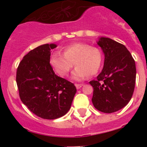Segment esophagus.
I'll use <instances>...</instances> for the list:
<instances>
[{"mask_svg":"<svg viewBox=\"0 0 147 147\" xmlns=\"http://www.w3.org/2000/svg\"><path fill=\"white\" fill-rule=\"evenodd\" d=\"M83 85H84V84H76V87L77 89H79V88L82 87Z\"/></svg>","mask_w":147,"mask_h":147,"instance_id":"1","label":"esophagus"}]
</instances>
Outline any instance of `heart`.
Listing matches in <instances>:
<instances>
[{
    "label": "heart",
    "instance_id": "b5f03b06",
    "mask_svg": "<svg viewBox=\"0 0 147 147\" xmlns=\"http://www.w3.org/2000/svg\"><path fill=\"white\" fill-rule=\"evenodd\" d=\"M102 60V52L99 48L91 47L87 43L77 42L65 47L63 54L59 52L53 53L49 63L61 77L68 76L75 63L76 69L72 77L76 80H81L87 76L96 75L101 66Z\"/></svg>",
    "mask_w": 147,
    "mask_h": 147
}]
</instances>
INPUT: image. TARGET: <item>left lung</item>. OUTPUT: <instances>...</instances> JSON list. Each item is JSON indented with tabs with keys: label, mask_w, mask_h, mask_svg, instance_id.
<instances>
[{
	"label": "left lung",
	"mask_w": 147,
	"mask_h": 147,
	"mask_svg": "<svg viewBox=\"0 0 147 147\" xmlns=\"http://www.w3.org/2000/svg\"><path fill=\"white\" fill-rule=\"evenodd\" d=\"M105 53L102 71L90 85L94 88L92 103L97 110L114 113L127 105L136 82V65L125 46L110 38L98 42Z\"/></svg>",
	"instance_id": "obj_1"
}]
</instances>
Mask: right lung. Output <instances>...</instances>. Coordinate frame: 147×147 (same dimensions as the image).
<instances>
[{
  "label": "right lung",
  "instance_id": "add662e5",
  "mask_svg": "<svg viewBox=\"0 0 147 147\" xmlns=\"http://www.w3.org/2000/svg\"><path fill=\"white\" fill-rule=\"evenodd\" d=\"M55 44H44L30 51L17 69L20 100L31 112L41 118L53 120L69 111L76 93L71 82L59 77L49 63L50 50Z\"/></svg>",
  "mask_w": 147,
  "mask_h": 147
}]
</instances>
